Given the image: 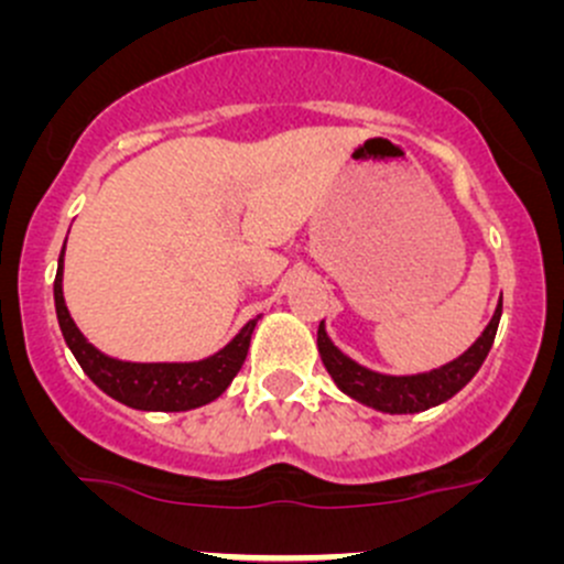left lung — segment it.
Listing matches in <instances>:
<instances>
[{"mask_svg": "<svg viewBox=\"0 0 564 564\" xmlns=\"http://www.w3.org/2000/svg\"><path fill=\"white\" fill-rule=\"evenodd\" d=\"M499 318H502V300L497 303V311H494L491 322L486 324L480 338H477L464 355L445 362V366L420 373H379L360 366V362L351 360L349 355H344V351L333 344L324 322L318 324L316 346L318 357H322L324 368H327V373L333 377V382L338 384V390L346 392L351 401L362 403V406H371L384 414H417L425 412V409L451 401L458 390H464L466 384L471 382V377L480 371L482 360H486L488 351H491Z\"/></svg>", "mask_w": 564, "mask_h": 564, "instance_id": "1", "label": "left lung"}]
</instances>
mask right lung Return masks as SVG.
Returning <instances> with one entry per match:
<instances>
[{"instance_id": "obj_1", "label": "right lung", "mask_w": 564, "mask_h": 564, "mask_svg": "<svg viewBox=\"0 0 564 564\" xmlns=\"http://www.w3.org/2000/svg\"><path fill=\"white\" fill-rule=\"evenodd\" d=\"M67 242V240H65ZM62 272H65V248L59 253L54 281V305L59 329L65 335L67 349L78 360L89 379L98 384L113 401L124 403L141 412H191L207 406L215 398L229 390L231 379L240 373L248 357L250 335L261 316L250 318L246 327L229 340L220 351L193 362H130L119 357L104 355L98 346L84 338L82 329L73 322L62 292Z\"/></svg>"}]
</instances>
